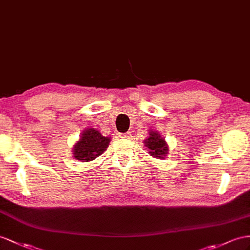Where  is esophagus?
<instances>
[{
    "label": "esophagus",
    "mask_w": 250,
    "mask_h": 250,
    "mask_svg": "<svg viewBox=\"0 0 250 250\" xmlns=\"http://www.w3.org/2000/svg\"><path fill=\"white\" fill-rule=\"evenodd\" d=\"M131 136V133L130 132H126V133H124V134H120V137L121 138H129Z\"/></svg>",
    "instance_id": "obj_1"
}]
</instances>
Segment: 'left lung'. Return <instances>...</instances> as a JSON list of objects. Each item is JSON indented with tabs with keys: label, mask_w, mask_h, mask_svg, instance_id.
I'll use <instances>...</instances> for the list:
<instances>
[{
	"label": "left lung",
	"mask_w": 250,
	"mask_h": 250,
	"mask_svg": "<svg viewBox=\"0 0 250 250\" xmlns=\"http://www.w3.org/2000/svg\"><path fill=\"white\" fill-rule=\"evenodd\" d=\"M145 146L149 149L150 155L156 158H164L168 154L169 146L157 131H150L149 137L145 140Z\"/></svg>",
	"instance_id": "1"
}]
</instances>
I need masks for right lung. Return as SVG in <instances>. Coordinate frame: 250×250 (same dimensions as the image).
<instances>
[{
    "instance_id": "right-lung-1",
    "label": "right lung",
    "mask_w": 250,
    "mask_h": 250,
    "mask_svg": "<svg viewBox=\"0 0 250 250\" xmlns=\"http://www.w3.org/2000/svg\"><path fill=\"white\" fill-rule=\"evenodd\" d=\"M110 142V137L102 136L98 130L88 127L82 132L80 139L74 146V157L79 162H92L106 150Z\"/></svg>"
}]
</instances>
